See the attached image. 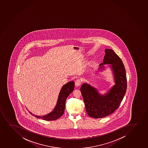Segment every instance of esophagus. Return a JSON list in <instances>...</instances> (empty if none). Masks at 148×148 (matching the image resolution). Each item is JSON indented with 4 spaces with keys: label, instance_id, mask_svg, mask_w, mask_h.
Returning a JSON list of instances; mask_svg holds the SVG:
<instances>
[{
    "label": "esophagus",
    "instance_id": "34e87169",
    "mask_svg": "<svg viewBox=\"0 0 148 148\" xmlns=\"http://www.w3.org/2000/svg\"><path fill=\"white\" fill-rule=\"evenodd\" d=\"M75 86L77 87H78V86H79L81 84V80L79 79H77L75 81Z\"/></svg>",
    "mask_w": 148,
    "mask_h": 148
}]
</instances>
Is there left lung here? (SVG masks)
I'll return each instance as SVG.
<instances>
[{"label":"left lung","instance_id":"obj_1","mask_svg":"<svg viewBox=\"0 0 148 148\" xmlns=\"http://www.w3.org/2000/svg\"><path fill=\"white\" fill-rule=\"evenodd\" d=\"M105 51L103 62L99 65L97 72H103L109 68L115 84L104 94L88 83H83L81 88L86 111L94 118L105 117L114 112L119 108L127 90L126 70L122 61L111 49L107 48Z\"/></svg>","mask_w":148,"mask_h":148}]
</instances>
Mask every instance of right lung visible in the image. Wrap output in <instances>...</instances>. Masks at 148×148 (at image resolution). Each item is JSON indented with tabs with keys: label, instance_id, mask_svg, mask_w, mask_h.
I'll return each instance as SVG.
<instances>
[{
	"label": "right lung",
	"instance_id": "right-lung-1",
	"mask_svg": "<svg viewBox=\"0 0 148 148\" xmlns=\"http://www.w3.org/2000/svg\"><path fill=\"white\" fill-rule=\"evenodd\" d=\"M75 87L74 81L69 82L64 84L59 93L57 102L52 111L47 114L40 116L34 114L30 112V114L37 118L45 120L46 121L55 120L62 116L65 109V101L69 95L73 91Z\"/></svg>",
	"mask_w": 148,
	"mask_h": 148
}]
</instances>
